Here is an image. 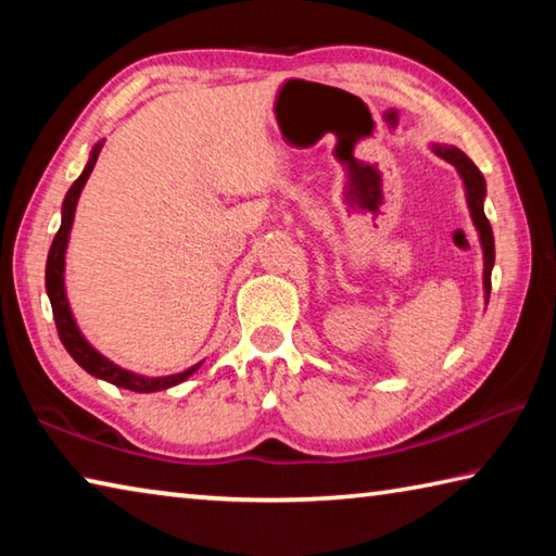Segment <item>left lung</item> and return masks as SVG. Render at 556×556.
<instances>
[{"instance_id": "left-lung-1", "label": "left lung", "mask_w": 556, "mask_h": 556, "mask_svg": "<svg viewBox=\"0 0 556 556\" xmlns=\"http://www.w3.org/2000/svg\"><path fill=\"white\" fill-rule=\"evenodd\" d=\"M431 149H434V154L444 159V162L454 164L458 176H460V181H464L470 220H473V225H476L478 240H481V248H483V291H485V301H488V296H491V271L495 265V240H493L491 223H488L485 211H483L485 178L481 172H478V166L470 162L464 152H460V149L448 147V144H431Z\"/></svg>"}]
</instances>
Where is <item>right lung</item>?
Wrapping results in <instances>:
<instances>
[{"mask_svg": "<svg viewBox=\"0 0 556 556\" xmlns=\"http://www.w3.org/2000/svg\"><path fill=\"white\" fill-rule=\"evenodd\" d=\"M100 149H102V142L92 147L86 168H83V174L75 178V184L68 188V193H65V199H63L61 228H59V232H55L53 244L49 250V260H46V294H49V299H51V308H53V318H55V328H59L61 343L65 345V351L71 353L73 361L78 363L83 370L90 372L92 378H100V380L112 382V384H117V388H125V390H131V392L168 390V388H174V384L184 382L186 378H191V375L201 368V363L191 365V368L184 370V372L166 375V378H147V375H137V372H129L125 368H119V365L108 361L105 355L98 353L96 348H92L86 341V336L80 333V328L73 318L68 296H65V281H63L65 250H68V238H71V228H73V218H75V205H78L80 191H83V186H86L88 176L92 174V168H96Z\"/></svg>", "mask_w": 556, "mask_h": 556, "instance_id": "right-lung-1", "label": "right lung"}]
</instances>
